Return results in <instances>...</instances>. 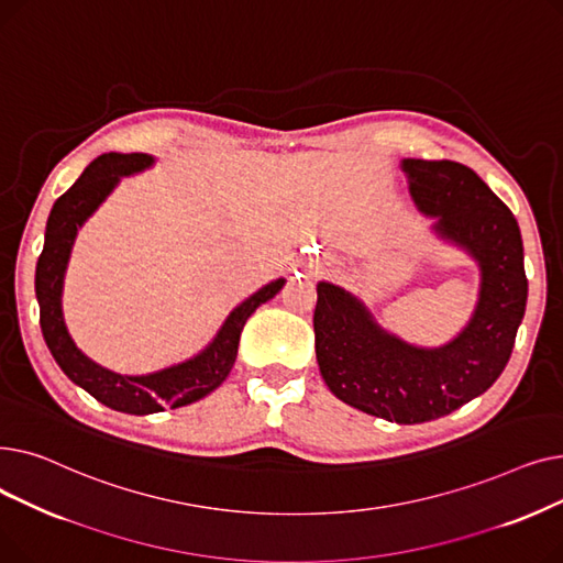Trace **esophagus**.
<instances>
[{
  "label": "esophagus",
  "instance_id": "34e87169",
  "mask_svg": "<svg viewBox=\"0 0 563 563\" xmlns=\"http://www.w3.org/2000/svg\"><path fill=\"white\" fill-rule=\"evenodd\" d=\"M323 272V264H314V269H312V274L317 276V274H321Z\"/></svg>",
  "mask_w": 563,
  "mask_h": 563
}]
</instances>
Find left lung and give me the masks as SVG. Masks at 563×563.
Segmentation results:
<instances>
[{
  "mask_svg": "<svg viewBox=\"0 0 563 563\" xmlns=\"http://www.w3.org/2000/svg\"><path fill=\"white\" fill-rule=\"evenodd\" d=\"M401 170L433 232L479 264V299L467 327L424 349L380 329L351 291L317 285L314 351L331 393L367 416L431 422L484 395L511 358L527 303L516 217L482 177L456 162L404 159Z\"/></svg>",
  "mask_w": 563,
  "mask_h": 563,
  "instance_id": "1",
  "label": "left lung"
}]
</instances>
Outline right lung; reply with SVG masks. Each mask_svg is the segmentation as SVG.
Returning a JSON list of instances; mask_svg holds the SVG:
<instances>
[{
	"label": "right lung",
	"instance_id": "obj_1",
	"mask_svg": "<svg viewBox=\"0 0 563 563\" xmlns=\"http://www.w3.org/2000/svg\"><path fill=\"white\" fill-rule=\"evenodd\" d=\"M153 164L155 159L143 153H109L88 164L79 180L54 202L45 228V246L36 264L41 329L56 365L64 369L75 386L84 388L100 404L130 412V416H151V412H159L166 406H187L217 390L234 365L246 319L262 303L274 299L285 285V278H278L257 289L253 297L228 314L217 338L200 353L159 372L141 376L115 374L81 353L68 333L62 308L64 278L77 230L104 202L113 187L121 183V177L141 173Z\"/></svg>",
	"mask_w": 563,
	"mask_h": 563
}]
</instances>
